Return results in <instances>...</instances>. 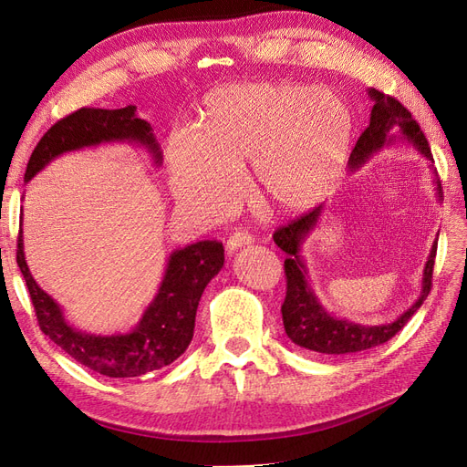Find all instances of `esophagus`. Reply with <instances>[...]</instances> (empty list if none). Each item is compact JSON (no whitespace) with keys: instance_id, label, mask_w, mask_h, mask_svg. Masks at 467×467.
<instances>
[{"instance_id":"34e87169","label":"esophagus","mask_w":467,"mask_h":467,"mask_svg":"<svg viewBox=\"0 0 467 467\" xmlns=\"http://www.w3.org/2000/svg\"><path fill=\"white\" fill-rule=\"evenodd\" d=\"M249 244H253L251 234H247V232H234L228 237V245H225V247H228V253H235L237 249H242V247H245Z\"/></svg>"}]
</instances>
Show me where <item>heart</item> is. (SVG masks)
I'll return each mask as SVG.
<instances>
[{
	"instance_id": "heart-1",
	"label": "heart",
	"mask_w": 467,
	"mask_h": 467,
	"mask_svg": "<svg viewBox=\"0 0 467 467\" xmlns=\"http://www.w3.org/2000/svg\"><path fill=\"white\" fill-rule=\"evenodd\" d=\"M352 130L345 99L298 83H237L212 91L201 132L169 136L175 199L216 214L239 191V169L251 161L261 199L276 210L314 204L341 165Z\"/></svg>"
}]
</instances>
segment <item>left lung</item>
Listing matches in <instances>:
<instances>
[{"label":"left lung","mask_w":467,"mask_h":467,"mask_svg":"<svg viewBox=\"0 0 467 467\" xmlns=\"http://www.w3.org/2000/svg\"><path fill=\"white\" fill-rule=\"evenodd\" d=\"M368 95L374 101L370 112V124L368 129L360 134L355 150L350 153V171L360 169L381 148L391 146L395 142H403L413 146L422 158H427L431 161L432 173H436L432 167L434 160L427 138L422 134L417 120L411 117V112H409L398 99L379 93L378 89L370 88ZM434 185L438 201H442L441 179L436 175ZM321 214L323 204L306 212V214L292 220L290 223L282 225V228H278L273 235L275 244L288 255L285 261L286 298L285 304H282V323H285V331L294 345L307 350L323 352V355H348V352H360L366 348L384 345L395 333H400L405 327V323L411 319V316L422 306V302L427 300L432 286V268L438 239L432 244L425 271H422V285L417 302L391 323L360 325L331 316L327 309L319 304L312 285H309L307 266L302 257V245L306 242V237L314 232Z\"/></svg>","instance_id":"obj_1"}]
</instances>
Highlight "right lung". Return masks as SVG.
<instances>
[{"instance_id": "right-lung-1", "label": "right lung", "mask_w": 467, "mask_h": 467, "mask_svg": "<svg viewBox=\"0 0 467 467\" xmlns=\"http://www.w3.org/2000/svg\"><path fill=\"white\" fill-rule=\"evenodd\" d=\"M129 142L150 151L155 165H161V150L151 124L138 119L136 107L79 109L56 122L40 138L25 181H31L62 153L99 144ZM17 265L29 288L40 329L86 368L109 378H136L160 370L177 360L192 341L194 317L208 282L223 266L220 242H196L173 251L167 259L158 294L146 307L142 319L130 333L91 335L69 325L62 307L33 278L23 251V223L17 237Z\"/></svg>"}]
</instances>
